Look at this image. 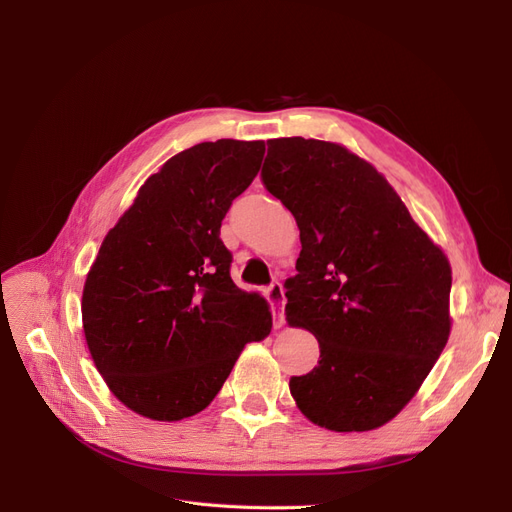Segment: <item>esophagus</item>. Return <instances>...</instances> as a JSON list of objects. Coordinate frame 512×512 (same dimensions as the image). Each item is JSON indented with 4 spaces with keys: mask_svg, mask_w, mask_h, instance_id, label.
Returning a JSON list of instances; mask_svg holds the SVG:
<instances>
[{
    "mask_svg": "<svg viewBox=\"0 0 512 512\" xmlns=\"http://www.w3.org/2000/svg\"><path fill=\"white\" fill-rule=\"evenodd\" d=\"M269 297H271L273 303L284 305V286H282L280 282H273V284L269 286ZM282 324H284V314L280 312V316H277L275 327H282Z\"/></svg>",
    "mask_w": 512,
    "mask_h": 512,
    "instance_id": "obj_1",
    "label": "esophagus"
}]
</instances>
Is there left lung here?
<instances>
[{
    "label": "left lung",
    "instance_id": "obj_1",
    "mask_svg": "<svg viewBox=\"0 0 512 512\" xmlns=\"http://www.w3.org/2000/svg\"><path fill=\"white\" fill-rule=\"evenodd\" d=\"M262 183L301 230L286 320L320 361L290 378L299 410L331 431L389 423L451 335V262L378 170L337 143L271 138Z\"/></svg>",
    "mask_w": 512,
    "mask_h": 512
}]
</instances>
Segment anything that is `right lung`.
<instances>
[{"mask_svg":"<svg viewBox=\"0 0 512 512\" xmlns=\"http://www.w3.org/2000/svg\"><path fill=\"white\" fill-rule=\"evenodd\" d=\"M265 141L198 143L170 158L108 230L83 288V331L111 393L151 421L205 410L241 350L273 327L230 277L220 226Z\"/></svg>","mask_w":512,"mask_h":512,"instance_id":"1","label":"right lung"}]
</instances>
